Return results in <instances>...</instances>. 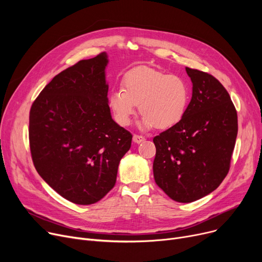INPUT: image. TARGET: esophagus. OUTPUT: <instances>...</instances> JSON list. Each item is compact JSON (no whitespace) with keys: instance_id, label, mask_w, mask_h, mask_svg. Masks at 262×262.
I'll return each mask as SVG.
<instances>
[{"instance_id":"34e87169","label":"esophagus","mask_w":262,"mask_h":262,"mask_svg":"<svg viewBox=\"0 0 262 262\" xmlns=\"http://www.w3.org/2000/svg\"><path fill=\"white\" fill-rule=\"evenodd\" d=\"M144 140H145V138L141 135H134V137H133V141L135 143H141Z\"/></svg>"}]
</instances>
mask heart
I'll use <instances>...</instances> for the list:
<instances>
[{"label": "heart", "instance_id": "1", "mask_svg": "<svg viewBox=\"0 0 262 262\" xmlns=\"http://www.w3.org/2000/svg\"><path fill=\"white\" fill-rule=\"evenodd\" d=\"M189 95V86L182 76L140 67L124 76L122 88L112 91L108 103L121 126L129 125L139 105L142 127L167 129L184 118Z\"/></svg>", "mask_w": 262, "mask_h": 262}]
</instances>
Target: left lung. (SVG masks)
<instances>
[{"mask_svg": "<svg viewBox=\"0 0 262 262\" xmlns=\"http://www.w3.org/2000/svg\"><path fill=\"white\" fill-rule=\"evenodd\" d=\"M186 71L193 84L186 114L153 139L155 183L180 203L200 200L221 185L238 134L237 110L224 86L207 72Z\"/></svg>", "mask_w": 262, "mask_h": 262, "instance_id": "obj_1", "label": "left lung"}]
</instances>
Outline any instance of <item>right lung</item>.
Returning a JSON list of instances; mask_svg holds the SVG:
<instances>
[{"label":"right lung","mask_w":262,"mask_h":262,"mask_svg":"<svg viewBox=\"0 0 262 262\" xmlns=\"http://www.w3.org/2000/svg\"><path fill=\"white\" fill-rule=\"evenodd\" d=\"M105 52L55 76L30 110V148L43 181L78 205L102 200L117 181L133 136L112 119Z\"/></svg>","instance_id":"1"}]
</instances>
